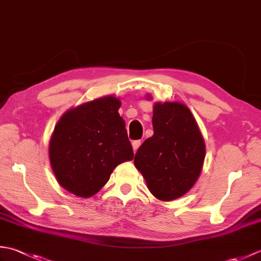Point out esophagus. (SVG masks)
Masks as SVG:
<instances>
[{"label": "esophagus", "mask_w": 261, "mask_h": 261, "mask_svg": "<svg viewBox=\"0 0 261 261\" xmlns=\"http://www.w3.org/2000/svg\"><path fill=\"white\" fill-rule=\"evenodd\" d=\"M141 145V141L140 140H135L134 142H132V148H134V151L136 152L138 150V148L140 147Z\"/></svg>", "instance_id": "esophagus-1"}]
</instances>
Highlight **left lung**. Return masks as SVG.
<instances>
[{"instance_id":"8db88e82","label":"left lung","mask_w":261,"mask_h":261,"mask_svg":"<svg viewBox=\"0 0 261 261\" xmlns=\"http://www.w3.org/2000/svg\"><path fill=\"white\" fill-rule=\"evenodd\" d=\"M152 112L153 136L138 149L135 166L154 197L174 201L190 192L201 175L204 138L184 103L156 102Z\"/></svg>"}]
</instances>
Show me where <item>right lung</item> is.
<instances>
[{"instance_id": "obj_1", "label": "right lung", "mask_w": 261, "mask_h": 261, "mask_svg": "<svg viewBox=\"0 0 261 261\" xmlns=\"http://www.w3.org/2000/svg\"><path fill=\"white\" fill-rule=\"evenodd\" d=\"M121 101L103 96L69 109L49 141V159L58 184L79 197H91L110 179L114 168L134 159Z\"/></svg>"}]
</instances>
